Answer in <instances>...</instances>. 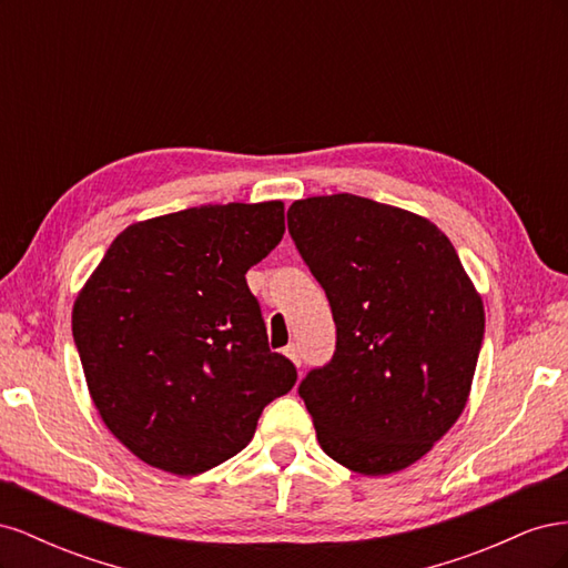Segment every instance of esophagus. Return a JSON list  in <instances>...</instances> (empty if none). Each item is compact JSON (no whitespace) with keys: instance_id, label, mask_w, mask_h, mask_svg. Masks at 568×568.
Listing matches in <instances>:
<instances>
[{"instance_id":"esophagus-1","label":"esophagus","mask_w":568,"mask_h":568,"mask_svg":"<svg viewBox=\"0 0 568 568\" xmlns=\"http://www.w3.org/2000/svg\"><path fill=\"white\" fill-rule=\"evenodd\" d=\"M284 355L291 359V363H294L296 367H301V346H298V343H288V346L284 348Z\"/></svg>"}]
</instances>
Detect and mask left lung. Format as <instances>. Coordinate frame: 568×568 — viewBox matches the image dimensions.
I'll return each mask as SVG.
<instances>
[{
	"label": "left lung",
	"instance_id": "1",
	"mask_svg": "<svg viewBox=\"0 0 568 568\" xmlns=\"http://www.w3.org/2000/svg\"><path fill=\"white\" fill-rule=\"evenodd\" d=\"M286 217L336 324L332 359L298 386L322 450L365 476L400 471L467 405L484 303L450 239L415 213L334 194Z\"/></svg>",
	"mask_w": 568,
	"mask_h": 568
}]
</instances>
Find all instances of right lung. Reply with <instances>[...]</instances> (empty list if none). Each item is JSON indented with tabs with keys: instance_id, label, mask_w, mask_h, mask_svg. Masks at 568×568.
Returning a JSON list of instances; mask_svg holds the SVG:
<instances>
[{
	"instance_id": "right-lung-1",
	"label": "right lung",
	"mask_w": 568,
	"mask_h": 568,
	"mask_svg": "<svg viewBox=\"0 0 568 568\" xmlns=\"http://www.w3.org/2000/svg\"><path fill=\"white\" fill-rule=\"evenodd\" d=\"M284 203L199 205L136 222L73 305V338L111 434L151 467L194 476L242 453L296 384L267 343L246 272L282 242Z\"/></svg>"
}]
</instances>
